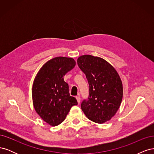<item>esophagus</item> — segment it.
I'll return each instance as SVG.
<instances>
[{
	"label": "esophagus",
	"instance_id": "esophagus-1",
	"mask_svg": "<svg viewBox=\"0 0 154 154\" xmlns=\"http://www.w3.org/2000/svg\"><path fill=\"white\" fill-rule=\"evenodd\" d=\"M76 100H77V101H78V103L79 104V103H80V96H76Z\"/></svg>",
	"mask_w": 154,
	"mask_h": 154
}]
</instances>
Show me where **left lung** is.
<instances>
[{
    "label": "left lung",
    "instance_id": "8db88e82",
    "mask_svg": "<svg viewBox=\"0 0 154 154\" xmlns=\"http://www.w3.org/2000/svg\"><path fill=\"white\" fill-rule=\"evenodd\" d=\"M77 63L89 85V96L82 101V110L92 122L104 123L116 114L122 103V80L113 66L101 58L83 55Z\"/></svg>",
    "mask_w": 154,
    "mask_h": 154
}]
</instances>
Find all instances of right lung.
Returning a JSON list of instances; mask_svg holds the SVG:
<instances>
[{
    "instance_id": "right-lung-1",
    "label": "right lung",
    "mask_w": 154,
    "mask_h": 154,
    "mask_svg": "<svg viewBox=\"0 0 154 154\" xmlns=\"http://www.w3.org/2000/svg\"><path fill=\"white\" fill-rule=\"evenodd\" d=\"M75 65L72 58H54L41 67L34 80V108L41 118L53 127L62 123L71 107L78 105L75 97L70 96L69 85L63 80L65 74Z\"/></svg>"
}]
</instances>
